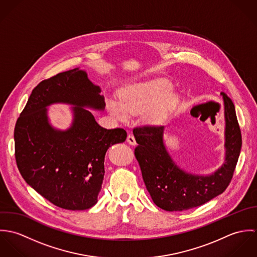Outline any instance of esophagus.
I'll list each match as a JSON object with an SVG mask.
<instances>
[{"label":"esophagus","instance_id":"34e87169","mask_svg":"<svg viewBox=\"0 0 257 257\" xmlns=\"http://www.w3.org/2000/svg\"><path fill=\"white\" fill-rule=\"evenodd\" d=\"M126 142L128 143V145L131 146H136L137 145V142H136V139L133 135H128L127 138H126Z\"/></svg>","mask_w":257,"mask_h":257}]
</instances>
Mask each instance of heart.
I'll return each mask as SVG.
<instances>
[{
  "instance_id": "obj_1",
  "label": "heart",
  "mask_w": 257,
  "mask_h": 257,
  "mask_svg": "<svg viewBox=\"0 0 257 257\" xmlns=\"http://www.w3.org/2000/svg\"><path fill=\"white\" fill-rule=\"evenodd\" d=\"M172 86L168 81L156 80L126 88L120 94V103L111 101L110 110L115 116L124 118L127 113H145V119L150 124H162L175 108L178 97L171 93Z\"/></svg>"
}]
</instances>
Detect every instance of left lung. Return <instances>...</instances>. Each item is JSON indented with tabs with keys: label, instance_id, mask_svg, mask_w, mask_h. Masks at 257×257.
Masks as SVG:
<instances>
[{
	"label": "left lung",
	"instance_id": "left-lung-1",
	"mask_svg": "<svg viewBox=\"0 0 257 257\" xmlns=\"http://www.w3.org/2000/svg\"><path fill=\"white\" fill-rule=\"evenodd\" d=\"M225 116V161L210 176L182 171L163 144V126L145 124L134 128L135 155L154 204L168 212L201 206L221 194L230 183L241 148V132L231 99L221 93Z\"/></svg>",
	"mask_w": 257,
	"mask_h": 257
}]
</instances>
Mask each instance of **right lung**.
Segmentation results:
<instances>
[{"instance_id":"add662e5","label":"right lung","mask_w":257,"mask_h":257,"mask_svg":"<svg viewBox=\"0 0 257 257\" xmlns=\"http://www.w3.org/2000/svg\"><path fill=\"white\" fill-rule=\"evenodd\" d=\"M87 74L73 69L41 81L33 90L15 126V156L26 182L53 205L86 210L97 203L108 148L123 143L126 132L100 126L83 107L103 110L104 96ZM52 102L75 105L73 126L52 129L45 107Z\"/></svg>"}]
</instances>
